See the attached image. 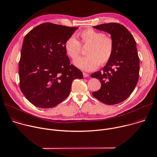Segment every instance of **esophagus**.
<instances>
[{
    "label": "esophagus",
    "instance_id": "obj_1",
    "mask_svg": "<svg viewBox=\"0 0 157 157\" xmlns=\"http://www.w3.org/2000/svg\"><path fill=\"white\" fill-rule=\"evenodd\" d=\"M89 75L87 74V73H83V76H84V78H87V77H89Z\"/></svg>",
    "mask_w": 157,
    "mask_h": 157
}]
</instances>
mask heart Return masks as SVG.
Here are the masks:
<instances>
[{"label":"heart","instance_id":"1","mask_svg":"<svg viewBox=\"0 0 157 157\" xmlns=\"http://www.w3.org/2000/svg\"><path fill=\"white\" fill-rule=\"evenodd\" d=\"M80 42L74 36H70L64 44L67 55L73 60L76 59L81 51L82 46L88 47L87 56L79 57L74 61V64L79 69L90 71L100 65L107 64L112 59L114 52L113 40L106 34L92 28L86 29L79 34Z\"/></svg>","mask_w":157,"mask_h":157}]
</instances>
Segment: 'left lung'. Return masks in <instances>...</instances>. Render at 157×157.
Segmentation results:
<instances>
[{
  "mask_svg": "<svg viewBox=\"0 0 157 157\" xmlns=\"http://www.w3.org/2000/svg\"><path fill=\"white\" fill-rule=\"evenodd\" d=\"M93 27L111 34L114 52L101 71L90 75L101 82L100 89L93 92L92 95L107 105H115L125 100L138 82L140 68L136 42L131 33L121 24L110 23Z\"/></svg>",
  "mask_w": 157,
  "mask_h": 157,
  "instance_id": "left-lung-1",
  "label": "left lung"
}]
</instances>
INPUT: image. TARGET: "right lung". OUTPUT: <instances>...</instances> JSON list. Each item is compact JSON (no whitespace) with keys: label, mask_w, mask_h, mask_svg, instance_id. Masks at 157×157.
<instances>
[{"label":"right lung","mask_w":157,"mask_h":157,"mask_svg":"<svg viewBox=\"0 0 157 157\" xmlns=\"http://www.w3.org/2000/svg\"><path fill=\"white\" fill-rule=\"evenodd\" d=\"M77 29L45 23L25 36L19 62L20 87L34 106L56 107L69 95L74 79L83 78L70 63L64 47Z\"/></svg>","instance_id":"right-lung-1"}]
</instances>
